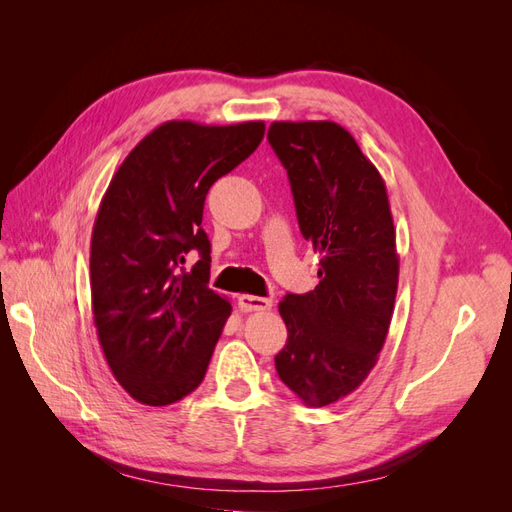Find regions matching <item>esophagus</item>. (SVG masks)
Instances as JSON below:
<instances>
[{"mask_svg":"<svg viewBox=\"0 0 512 512\" xmlns=\"http://www.w3.org/2000/svg\"><path fill=\"white\" fill-rule=\"evenodd\" d=\"M239 307L241 312H267L273 307V301L254 297V294H239Z\"/></svg>","mask_w":512,"mask_h":512,"instance_id":"34e87169","label":"esophagus"}]
</instances>
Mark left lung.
<instances>
[{"mask_svg": "<svg viewBox=\"0 0 512 512\" xmlns=\"http://www.w3.org/2000/svg\"><path fill=\"white\" fill-rule=\"evenodd\" d=\"M269 143L288 170L303 237L322 256L320 284L286 294L280 380L322 408L359 389L378 363L399 282L386 185L352 134L335 121H273Z\"/></svg>", "mask_w": 512, "mask_h": 512, "instance_id": "left-lung-1", "label": "left lung"}]
</instances>
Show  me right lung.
I'll use <instances>...</instances> for the list:
<instances>
[{
    "label": "right lung",
    "instance_id": "add662e5",
    "mask_svg": "<svg viewBox=\"0 0 512 512\" xmlns=\"http://www.w3.org/2000/svg\"><path fill=\"white\" fill-rule=\"evenodd\" d=\"M262 136L265 121H166L108 183L91 232V312L108 367L138 404H175L205 378L232 312L207 286L205 198ZM192 249L201 258L185 272Z\"/></svg>",
    "mask_w": 512,
    "mask_h": 512
}]
</instances>
